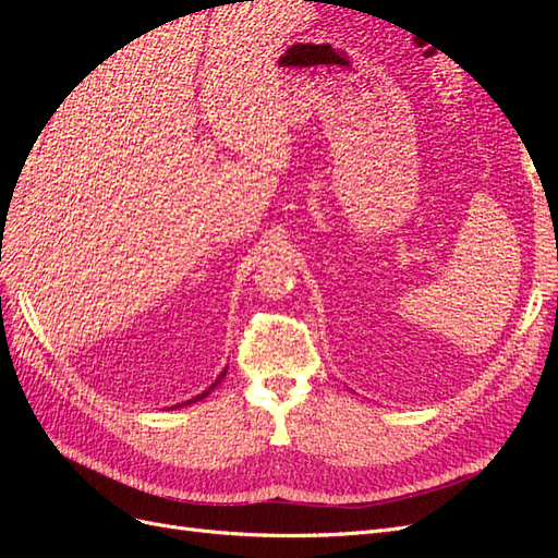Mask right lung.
<instances>
[{
  "mask_svg": "<svg viewBox=\"0 0 558 558\" xmlns=\"http://www.w3.org/2000/svg\"><path fill=\"white\" fill-rule=\"evenodd\" d=\"M226 373H228V367L223 369V373H221V375H218V379H216V381H214V384H211V386L207 388V391H205V393H199V396H195V398H191V400H185V402H181V404H174V408H185V404H193V402H197V400H202V398H207V396H209V393L214 391V388H216L218 384H221V379L226 377ZM174 408H172V410H174Z\"/></svg>",
  "mask_w": 558,
  "mask_h": 558,
  "instance_id": "right-lung-1",
  "label": "right lung"
}]
</instances>
